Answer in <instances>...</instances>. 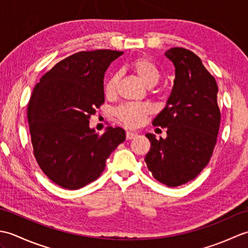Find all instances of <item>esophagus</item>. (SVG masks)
Here are the masks:
<instances>
[{"instance_id": "obj_1", "label": "esophagus", "mask_w": 248, "mask_h": 248, "mask_svg": "<svg viewBox=\"0 0 248 248\" xmlns=\"http://www.w3.org/2000/svg\"><path fill=\"white\" fill-rule=\"evenodd\" d=\"M136 135H138V134L134 133V132H130V131H128V132H127V140H132V139L135 138Z\"/></svg>"}]
</instances>
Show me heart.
I'll return each mask as SVG.
<instances>
[{
  "label": "heart",
  "instance_id": "1",
  "mask_svg": "<svg viewBox=\"0 0 248 248\" xmlns=\"http://www.w3.org/2000/svg\"><path fill=\"white\" fill-rule=\"evenodd\" d=\"M131 68L138 75L146 86H154L160 81L161 71L155 62L147 59L140 57L131 62ZM119 82L118 73H113L104 84V93L108 98H113L117 91ZM151 112V107L147 103H124L115 109L116 117L127 128H135L143 123L145 117Z\"/></svg>",
  "mask_w": 248,
  "mask_h": 248
}]
</instances>
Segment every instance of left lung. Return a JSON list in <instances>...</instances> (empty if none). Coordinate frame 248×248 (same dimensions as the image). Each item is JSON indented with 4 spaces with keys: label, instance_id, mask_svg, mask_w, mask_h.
Returning a JSON list of instances; mask_svg holds the SVG:
<instances>
[{
    "label": "left lung",
    "instance_id": "1",
    "mask_svg": "<svg viewBox=\"0 0 248 248\" xmlns=\"http://www.w3.org/2000/svg\"><path fill=\"white\" fill-rule=\"evenodd\" d=\"M165 55L176 67L166 107L152 121L167 128L165 140L147 133L145 162L157 181L178 186L193 180L211 159L220 124L217 84L192 51L175 46Z\"/></svg>",
    "mask_w": 248,
    "mask_h": 248
}]
</instances>
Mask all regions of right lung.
Instances as JSON below:
<instances>
[{
  "label": "right lung",
  "mask_w": 248,
  "mask_h": 248,
  "mask_svg": "<svg viewBox=\"0 0 248 248\" xmlns=\"http://www.w3.org/2000/svg\"><path fill=\"white\" fill-rule=\"evenodd\" d=\"M121 51H81L41 77L28 105L35 159L50 180L78 189L101 176L109 155L125 140L121 128L99 134L89 119L104 103L103 77Z\"/></svg>",
  "instance_id": "obj_1"
}]
</instances>
